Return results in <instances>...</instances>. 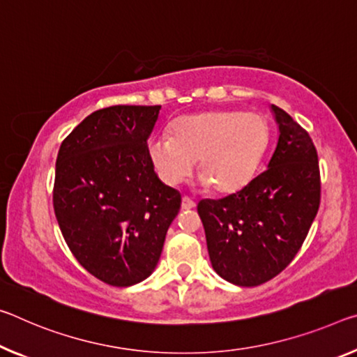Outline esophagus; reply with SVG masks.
<instances>
[{"label": "esophagus", "mask_w": 357, "mask_h": 357, "mask_svg": "<svg viewBox=\"0 0 357 357\" xmlns=\"http://www.w3.org/2000/svg\"><path fill=\"white\" fill-rule=\"evenodd\" d=\"M181 206H183V209H192L195 208V202L189 199V197H183V203H181Z\"/></svg>", "instance_id": "34e87169"}]
</instances>
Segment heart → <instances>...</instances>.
<instances>
[{"label":"heart","instance_id":"obj_1","mask_svg":"<svg viewBox=\"0 0 357 357\" xmlns=\"http://www.w3.org/2000/svg\"><path fill=\"white\" fill-rule=\"evenodd\" d=\"M268 139V123L257 112L203 111L178 117L172 137L152 138L149 155L168 185L183 183L199 160L200 184L229 194L250 183Z\"/></svg>","mask_w":357,"mask_h":357}]
</instances>
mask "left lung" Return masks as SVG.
<instances>
[{
  "label": "left lung",
  "instance_id": "left-lung-1",
  "mask_svg": "<svg viewBox=\"0 0 357 357\" xmlns=\"http://www.w3.org/2000/svg\"><path fill=\"white\" fill-rule=\"evenodd\" d=\"M270 109L280 137L267 169L235 194L197 206L214 271L243 287L264 284L292 262L321 200L310 135L281 107Z\"/></svg>",
  "mask_w": 357,
  "mask_h": 357
}]
</instances>
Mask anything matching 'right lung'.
<instances>
[{
	"instance_id": "1",
	"label": "right lung",
	"mask_w": 357,
	"mask_h": 357,
	"mask_svg": "<svg viewBox=\"0 0 357 357\" xmlns=\"http://www.w3.org/2000/svg\"><path fill=\"white\" fill-rule=\"evenodd\" d=\"M160 106H109L87 116L56 155L54 209L77 262L116 287L154 271L181 194L158 179L148 139Z\"/></svg>"
}]
</instances>
